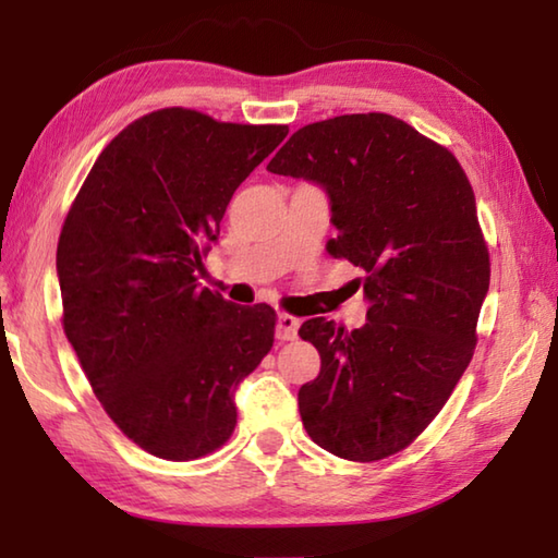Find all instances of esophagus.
<instances>
[{"instance_id": "34e87169", "label": "esophagus", "mask_w": 558, "mask_h": 558, "mask_svg": "<svg viewBox=\"0 0 558 558\" xmlns=\"http://www.w3.org/2000/svg\"><path fill=\"white\" fill-rule=\"evenodd\" d=\"M298 329H300L298 317L286 315V313H280L276 317V335L280 342H292V339H298Z\"/></svg>"}]
</instances>
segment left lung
<instances>
[{"label": "left lung", "instance_id": "left-lung-1", "mask_svg": "<svg viewBox=\"0 0 558 558\" xmlns=\"http://www.w3.org/2000/svg\"><path fill=\"white\" fill-rule=\"evenodd\" d=\"M268 172L323 189L329 253L366 272V325L300 327L323 359L298 391L302 426L337 458H389L436 418L477 342L489 256L475 194L446 147L386 112L300 128Z\"/></svg>", "mask_w": 558, "mask_h": 558}]
</instances>
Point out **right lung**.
Wrapping results in <instances>:
<instances>
[{"label":"right lung","instance_id":"1","mask_svg":"<svg viewBox=\"0 0 558 558\" xmlns=\"http://www.w3.org/2000/svg\"><path fill=\"white\" fill-rule=\"evenodd\" d=\"M288 135L165 108L102 149L56 251L63 332L116 426L165 460L221 448L235 389L276 337V310L202 288L241 182Z\"/></svg>","mask_w":558,"mask_h":558}]
</instances>
